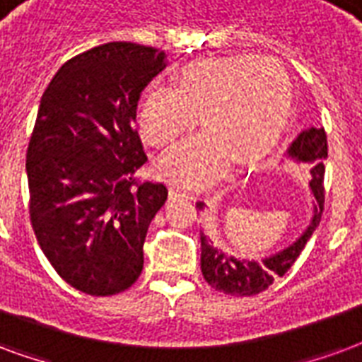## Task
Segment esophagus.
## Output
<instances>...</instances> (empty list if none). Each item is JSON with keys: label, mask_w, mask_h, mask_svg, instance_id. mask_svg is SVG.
Listing matches in <instances>:
<instances>
[{"label": "esophagus", "mask_w": 362, "mask_h": 362, "mask_svg": "<svg viewBox=\"0 0 362 362\" xmlns=\"http://www.w3.org/2000/svg\"><path fill=\"white\" fill-rule=\"evenodd\" d=\"M170 192H171V197H179V199H187V200L194 199V192H191L189 189H185V187H179V185L170 187Z\"/></svg>", "instance_id": "1"}]
</instances>
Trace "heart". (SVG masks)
<instances>
[{
    "label": "heart",
    "instance_id": "heart-1",
    "mask_svg": "<svg viewBox=\"0 0 362 362\" xmlns=\"http://www.w3.org/2000/svg\"><path fill=\"white\" fill-rule=\"evenodd\" d=\"M291 83L268 57H216L192 63L177 90L154 84L142 98L139 123L152 146H165L189 133L197 117L204 134L181 142L160 160L165 177L200 185L226 168L228 156H266L286 131Z\"/></svg>",
    "mask_w": 362,
    "mask_h": 362
}]
</instances>
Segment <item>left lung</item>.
I'll list each match as a JSON object with an SVG mask.
<instances>
[{"mask_svg": "<svg viewBox=\"0 0 362 362\" xmlns=\"http://www.w3.org/2000/svg\"><path fill=\"white\" fill-rule=\"evenodd\" d=\"M287 156L295 162L310 165V189L315 194V214L313 220L305 229V233L297 241L279 250L272 257L262 260H239L228 257L208 241V237L200 235V270L214 289L233 295V297H250L258 295L274 284V279L286 276V272L293 266L305 249V245L315 233L324 212V160L328 158V139L324 129L310 127L291 142ZM204 202H197V210H202Z\"/></svg>", "mask_w": 362, "mask_h": 362, "instance_id": "1", "label": "left lung"}]
</instances>
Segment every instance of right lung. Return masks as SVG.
Returning a JSON list of instances; mask_svg holds the SVG:
<instances>
[{
  "instance_id": "1",
  "label": "right lung",
  "mask_w": 362,
  "mask_h": 362,
  "mask_svg": "<svg viewBox=\"0 0 362 362\" xmlns=\"http://www.w3.org/2000/svg\"><path fill=\"white\" fill-rule=\"evenodd\" d=\"M163 67L162 49L110 42L63 63L40 100L26 150L30 223L54 270L86 295L139 279L168 200L165 185L139 179L148 158L134 129L141 92Z\"/></svg>"
}]
</instances>
